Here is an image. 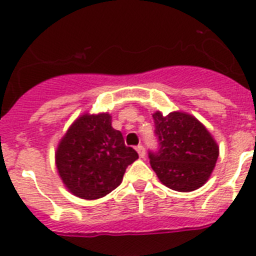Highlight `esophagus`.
<instances>
[{"mask_svg": "<svg viewBox=\"0 0 256 256\" xmlns=\"http://www.w3.org/2000/svg\"><path fill=\"white\" fill-rule=\"evenodd\" d=\"M136 150H138V153H139L140 158H144V156H145V148H144V146H142V145H138Z\"/></svg>", "mask_w": 256, "mask_h": 256, "instance_id": "34e87169", "label": "esophagus"}]
</instances>
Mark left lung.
<instances>
[{
	"label": "left lung",
	"mask_w": 256,
	"mask_h": 256,
	"mask_svg": "<svg viewBox=\"0 0 256 256\" xmlns=\"http://www.w3.org/2000/svg\"><path fill=\"white\" fill-rule=\"evenodd\" d=\"M158 149L149 150L160 182L176 191H194L206 182L218 160L217 142L206 126L182 112L153 114Z\"/></svg>",
	"instance_id": "8db88e82"
}]
</instances>
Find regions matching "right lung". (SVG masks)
<instances>
[{"mask_svg":"<svg viewBox=\"0 0 256 256\" xmlns=\"http://www.w3.org/2000/svg\"><path fill=\"white\" fill-rule=\"evenodd\" d=\"M139 158L114 130L108 114H84L71 125L56 153L60 177L74 195L100 199L122 181L128 164Z\"/></svg>","mask_w":256,"mask_h":256,"instance_id":"right-lung-1","label":"right lung"}]
</instances>
